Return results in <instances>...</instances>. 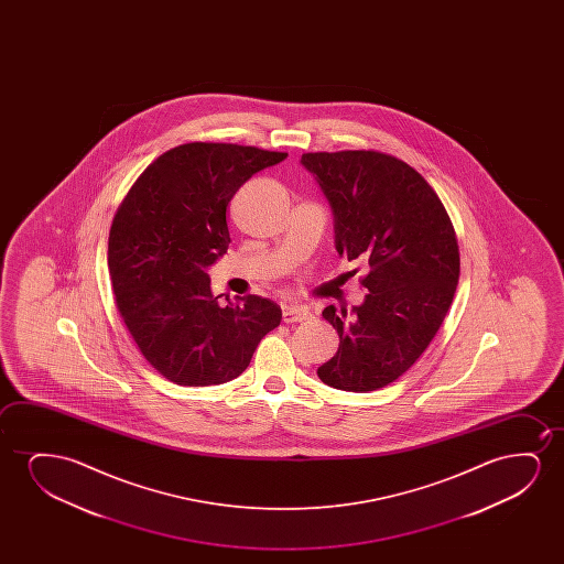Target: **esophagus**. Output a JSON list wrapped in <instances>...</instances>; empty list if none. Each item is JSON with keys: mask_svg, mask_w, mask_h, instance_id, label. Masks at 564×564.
I'll return each instance as SVG.
<instances>
[{"mask_svg": "<svg viewBox=\"0 0 564 564\" xmlns=\"http://www.w3.org/2000/svg\"><path fill=\"white\" fill-rule=\"evenodd\" d=\"M308 317L310 312L306 306H301V304H285L283 306V322L285 324H296V322H304Z\"/></svg>", "mask_w": 564, "mask_h": 564, "instance_id": "1", "label": "esophagus"}]
</instances>
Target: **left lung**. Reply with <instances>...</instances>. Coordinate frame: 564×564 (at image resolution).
<instances>
[{"instance_id":"1","label":"left lung","mask_w":564,"mask_h":564,"mask_svg":"<svg viewBox=\"0 0 564 564\" xmlns=\"http://www.w3.org/2000/svg\"><path fill=\"white\" fill-rule=\"evenodd\" d=\"M301 163L332 206L340 258L370 268L360 306L322 312L340 343L317 378L340 391H376L416 362L447 316L460 273L455 229L432 186L393 155L316 152Z\"/></svg>"}]
</instances>
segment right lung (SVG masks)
Masks as SVG:
<instances>
[{"label": "right lung", "instance_id": "1", "mask_svg": "<svg viewBox=\"0 0 564 564\" xmlns=\"http://www.w3.org/2000/svg\"><path fill=\"white\" fill-rule=\"evenodd\" d=\"M285 152L191 142L160 155L134 183L109 231L117 308L140 352L177 386L239 378L281 308L262 296L221 306L208 270L231 242L227 206Z\"/></svg>", "mask_w": 564, "mask_h": 564}]
</instances>
